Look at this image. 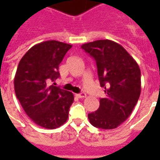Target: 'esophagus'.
<instances>
[{"mask_svg":"<svg viewBox=\"0 0 160 160\" xmlns=\"http://www.w3.org/2000/svg\"><path fill=\"white\" fill-rule=\"evenodd\" d=\"M77 98H83L87 97V94L85 93V92H81L80 94H76Z\"/></svg>","mask_w":160,"mask_h":160,"instance_id":"esophagus-1","label":"esophagus"}]
</instances>
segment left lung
<instances>
[{
  "label": "left lung",
  "mask_w": 160,
  "mask_h": 160,
  "mask_svg": "<svg viewBox=\"0 0 160 160\" xmlns=\"http://www.w3.org/2000/svg\"><path fill=\"white\" fill-rule=\"evenodd\" d=\"M94 58L99 83L106 97L100 98L98 111L88 114L90 123L112 129L126 121L141 94V70L123 47L111 40H97L81 45Z\"/></svg>",
  "instance_id": "obj_1"
}]
</instances>
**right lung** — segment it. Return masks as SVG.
<instances>
[{"label": "right lung", "instance_id": "add662e5", "mask_svg": "<svg viewBox=\"0 0 160 160\" xmlns=\"http://www.w3.org/2000/svg\"><path fill=\"white\" fill-rule=\"evenodd\" d=\"M72 45L56 40L32 46L19 62L14 90L26 115L40 127L54 129L66 122L73 102L72 92L49 81L59 77L58 72L66 53Z\"/></svg>", "mask_w": 160, "mask_h": 160}]
</instances>
